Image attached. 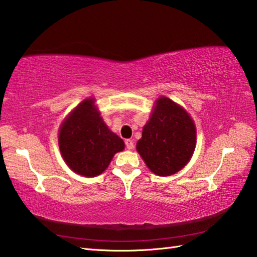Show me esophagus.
Returning a JSON list of instances; mask_svg holds the SVG:
<instances>
[{
    "mask_svg": "<svg viewBox=\"0 0 257 257\" xmlns=\"http://www.w3.org/2000/svg\"><path fill=\"white\" fill-rule=\"evenodd\" d=\"M125 146H126L127 150H133L134 148V143L132 140H125Z\"/></svg>",
    "mask_w": 257,
    "mask_h": 257,
    "instance_id": "esophagus-1",
    "label": "esophagus"
}]
</instances>
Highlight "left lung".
I'll list each match as a JSON object with an SVG mask.
<instances>
[{
  "instance_id": "obj_1",
  "label": "left lung",
  "mask_w": 257,
  "mask_h": 257,
  "mask_svg": "<svg viewBox=\"0 0 257 257\" xmlns=\"http://www.w3.org/2000/svg\"><path fill=\"white\" fill-rule=\"evenodd\" d=\"M196 147V127L184 109L168 98H159L136 150L147 167L158 176H170L185 166Z\"/></svg>"
}]
</instances>
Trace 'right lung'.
I'll use <instances>...</instances> for the list:
<instances>
[{"label":"right lung","mask_w":257,"mask_h":257,"mask_svg":"<svg viewBox=\"0 0 257 257\" xmlns=\"http://www.w3.org/2000/svg\"><path fill=\"white\" fill-rule=\"evenodd\" d=\"M59 148L73 172L94 177L104 172L114 154L124 150V142L107 128L91 99L82 101L59 131Z\"/></svg>","instance_id":"1"}]
</instances>
